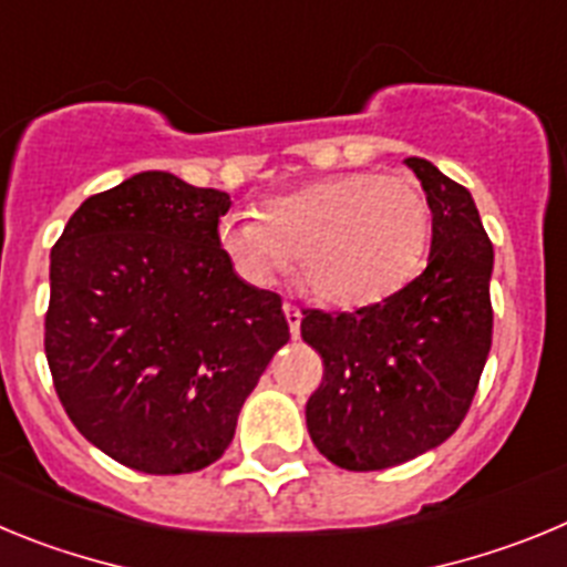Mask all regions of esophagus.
I'll return each instance as SVG.
<instances>
[{"label":"esophagus","mask_w":567,"mask_h":567,"mask_svg":"<svg viewBox=\"0 0 567 567\" xmlns=\"http://www.w3.org/2000/svg\"><path fill=\"white\" fill-rule=\"evenodd\" d=\"M282 310H285V319H288L290 336H293V339H299V328H302V310L290 302H285Z\"/></svg>","instance_id":"obj_1"}]
</instances>
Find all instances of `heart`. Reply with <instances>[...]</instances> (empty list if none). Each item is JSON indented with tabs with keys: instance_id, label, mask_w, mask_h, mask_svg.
I'll return each mask as SVG.
<instances>
[{
	"instance_id": "heart-1",
	"label": "heart",
	"mask_w": 567,
	"mask_h": 567,
	"mask_svg": "<svg viewBox=\"0 0 567 567\" xmlns=\"http://www.w3.org/2000/svg\"><path fill=\"white\" fill-rule=\"evenodd\" d=\"M430 203L410 175L344 172L228 214L217 243L234 271L271 285L296 257L305 288L336 308H367L404 288L430 246Z\"/></svg>"
}]
</instances>
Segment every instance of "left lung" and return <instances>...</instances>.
<instances>
[{"label": "left lung", "mask_w": 567, "mask_h": 567, "mask_svg": "<svg viewBox=\"0 0 567 567\" xmlns=\"http://www.w3.org/2000/svg\"><path fill=\"white\" fill-rule=\"evenodd\" d=\"M432 212L421 277L353 313L305 310L302 339L324 361L308 398L310 441L347 472H379L441 446L466 417L492 350L494 248L472 195L406 157Z\"/></svg>", "instance_id": "left-lung-1"}]
</instances>
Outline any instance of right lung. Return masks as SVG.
<instances>
[{
  "instance_id": "1",
  "label": "right lung",
  "mask_w": 567,
  "mask_h": 567,
  "mask_svg": "<svg viewBox=\"0 0 567 567\" xmlns=\"http://www.w3.org/2000/svg\"><path fill=\"white\" fill-rule=\"evenodd\" d=\"M231 197L141 172L86 197L50 251L48 353L75 430L146 474L212 466L290 330L217 243Z\"/></svg>"
}]
</instances>
